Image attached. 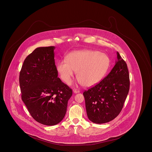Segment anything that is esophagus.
I'll list each match as a JSON object with an SVG mask.
<instances>
[{
  "label": "esophagus",
  "mask_w": 152,
  "mask_h": 152,
  "mask_svg": "<svg viewBox=\"0 0 152 152\" xmlns=\"http://www.w3.org/2000/svg\"><path fill=\"white\" fill-rule=\"evenodd\" d=\"M80 91L78 90H77V89H73V93H80Z\"/></svg>",
  "instance_id": "obj_1"
}]
</instances>
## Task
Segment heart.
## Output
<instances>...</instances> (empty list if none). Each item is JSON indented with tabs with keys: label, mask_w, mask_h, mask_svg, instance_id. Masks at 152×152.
I'll list each match as a JSON object with an SVG mask.
<instances>
[{
	"label": "heart",
	"mask_w": 152,
	"mask_h": 152,
	"mask_svg": "<svg viewBox=\"0 0 152 152\" xmlns=\"http://www.w3.org/2000/svg\"><path fill=\"white\" fill-rule=\"evenodd\" d=\"M110 64V58L105 53L82 50L69 53L66 61H58L56 70L66 84L71 83L74 72H77L76 77L80 83L85 87H91L102 80Z\"/></svg>",
	"instance_id": "heart-1"
}]
</instances>
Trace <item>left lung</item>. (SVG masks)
I'll use <instances>...</instances> for the list:
<instances>
[{"instance_id":"obj_1","label":"left lung","mask_w":152,"mask_h":152,"mask_svg":"<svg viewBox=\"0 0 152 152\" xmlns=\"http://www.w3.org/2000/svg\"><path fill=\"white\" fill-rule=\"evenodd\" d=\"M117 60L109 74L95 86L83 92L88 118L104 124L117 117L124 106L130 87L125 61L117 52Z\"/></svg>"}]
</instances>
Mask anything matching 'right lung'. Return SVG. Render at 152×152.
Instances as JSON below:
<instances>
[{"instance_id":"obj_1","label":"right lung","mask_w":152,"mask_h":152,"mask_svg":"<svg viewBox=\"0 0 152 152\" xmlns=\"http://www.w3.org/2000/svg\"><path fill=\"white\" fill-rule=\"evenodd\" d=\"M54 46L35 49L26 57L19 75L22 99L32 118L53 126L64 119L72 90L58 77Z\"/></svg>"}]
</instances>
